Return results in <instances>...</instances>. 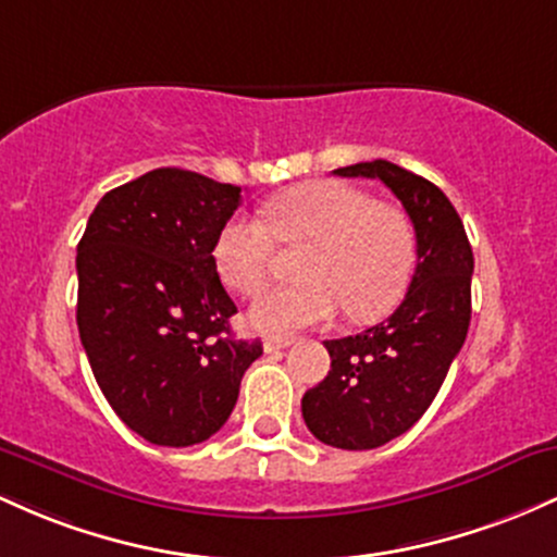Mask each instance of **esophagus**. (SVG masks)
<instances>
[{"mask_svg": "<svg viewBox=\"0 0 557 557\" xmlns=\"http://www.w3.org/2000/svg\"><path fill=\"white\" fill-rule=\"evenodd\" d=\"M295 339H289V336H268L265 342H262V347H265V352H278V349H286L292 345Z\"/></svg>", "mask_w": 557, "mask_h": 557, "instance_id": "obj_1", "label": "esophagus"}]
</instances>
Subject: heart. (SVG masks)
Masks as SVG:
<instances>
[{"label": "heart", "instance_id": "heart-1", "mask_svg": "<svg viewBox=\"0 0 557 557\" xmlns=\"http://www.w3.org/2000/svg\"><path fill=\"white\" fill-rule=\"evenodd\" d=\"M265 225L234 215L212 245L218 276L245 297L265 289L278 245L308 252L302 284L262 295L249 323L265 334L321 326L345 308L349 321H379L397 308L416 265V234L399 208L342 181H308L268 199Z\"/></svg>", "mask_w": 557, "mask_h": 557}]
</instances>
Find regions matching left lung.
<instances>
[{
  "mask_svg": "<svg viewBox=\"0 0 557 557\" xmlns=\"http://www.w3.org/2000/svg\"><path fill=\"white\" fill-rule=\"evenodd\" d=\"M334 173L384 181L416 228L418 265L399 308L362 334L323 342L331 371L302 397V418L315 440L373 449L426 413L458 358L471 323L473 252L458 210L431 181L389 160Z\"/></svg>",
  "mask_w": 557,
  "mask_h": 557,
  "instance_id": "8db88e82",
  "label": "left lung"
}]
</instances>
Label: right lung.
Returning a JSON list of instances; mask_svg holds the SVG:
<instances>
[{"label":"right lung","instance_id":"obj_1","mask_svg":"<svg viewBox=\"0 0 557 557\" xmlns=\"http://www.w3.org/2000/svg\"><path fill=\"white\" fill-rule=\"evenodd\" d=\"M239 202V186L158 168L99 199L78 242L81 345L110 408L152 445L210 440L262 355L231 334L212 260Z\"/></svg>","mask_w":557,"mask_h":557}]
</instances>
